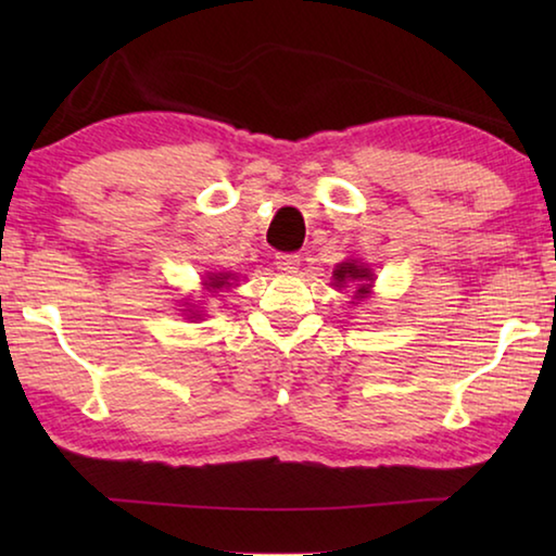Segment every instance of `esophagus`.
<instances>
[{
  "label": "esophagus",
  "instance_id": "esophagus-1",
  "mask_svg": "<svg viewBox=\"0 0 556 556\" xmlns=\"http://www.w3.org/2000/svg\"><path fill=\"white\" fill-rule=\"evenodd\" d=\"M299 255H287V252H281V255L275 257V265L281 271H296L299 269Z\"/></svg>",
  "mask_w": 556,
  "mask_h": 556
}]
</instances>
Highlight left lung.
I'll return each instance as SVG.
<instances>
[{"label":"left lung","instance_id":"1","mask_svg":"<svg viewBox=\"0 0 556 556\" xmlns=\"http://www.w3.org/2000/svg\"><path fill=\"white\" fill-rule=\"evenodd\" d=\"M333 277H336L338 285H345V281H370L372 279L370 269L355 265V262H343V265H338V269L333 271ZM368 289H370V285L357 287V299H363L365 294H368Z\"/></svg>","mask_w":556,"mask_h":556}]
</instances>
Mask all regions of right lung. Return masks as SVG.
<instances>
[{"instance_id": "right-lung-1", "label": "right lung", "mask_w": 556, "mask_h": 556, "mask_svg": "<svg viewBox=\"0 0 556 556\" xmlns=\"http://www.w3.org/2000/svg\"><path fill=\"white\" fill-rule=\"evenodd\" d=\"M225 285H228V277H225V275H213L211 281H208V289L215 291V289H223Z\"/></svg>"}]
</instances>
